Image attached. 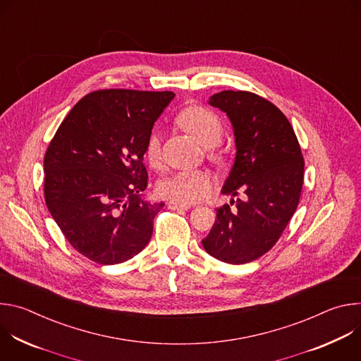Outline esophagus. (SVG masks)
Instances as JSON below:
<instances>
[{
	"label": "esophagus",
	"instance_id": "1",
	"mask_svg": "<svg viewBox=\"0 0 361 361\" xmlns=\"http://www.w3.org/2000/svg\"><path fill=\"white\" fill-rule=\"evenodd\" d=\"M167 207H169L170 210H188L190 205L180 204V202H176V201H169V202H167Z\"/></svg>",
	"mask_w": 361,
	"mask_h": 361
}]
</instances>
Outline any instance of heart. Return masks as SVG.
<instances>
[{"label":"heart","instance_id":"obj_1","mask_svg":"<svg viewBox=\"0 0 361 361\" xmlns=\"http://www.w3.org/2000/svg\"><path fill=\"white\" fill-rule=\"evenodd\" d=\"M181 126L191 133L204 147L216 145L223 135L220 118L210 110L192 106L181 111ZM145 157L151 166L161 164V134L154 130L145 144ZM216 180L205 170H181L170 174L159 183L161 197L180 204H194L207 197L214 188Z\"/></svg>","mask_w":361,"mask_h":361}]
</instances>
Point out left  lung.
<instances>
[{"instance_id": "1", "label": "left lung", "mask_w": 361, "mask_h": 361, "mask_svg": "<svg viewBox=\"0 0 361 361\" xmlns=\"http://www.w3.org/2000/svg\"><path fill=\"white\" fill-rule=\"evenodd\" d=\"M209 104L227 114L235 159L221 192L244 198L217 209L202 247L214 259L244 264L266 254L293 217L302 187L304 160L286 116L248 91H221Z\"/></svg>"}]
</instances>
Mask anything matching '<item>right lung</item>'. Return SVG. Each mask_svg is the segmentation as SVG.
I'll list each match as a JSON object with an SVG mask.
<instances>
[{
    "mask_svg": "<svg viewBox=\"0 0 361 361\" xmlns=\"http://www.w3.org/2000/svg\"><path fill=\"white\" fill-rule=\"evenodd\" d=\"M173 91L101 90L81 98L44 157L48 212L87 259L104 266L148 244L164 202L145 198V144Z\"/></svg>",
    "mask_w": 361,
    "mask_h": 361,
    "instance_id": "right-lung-1",
    "label": "right lung"
}]
</instances>
